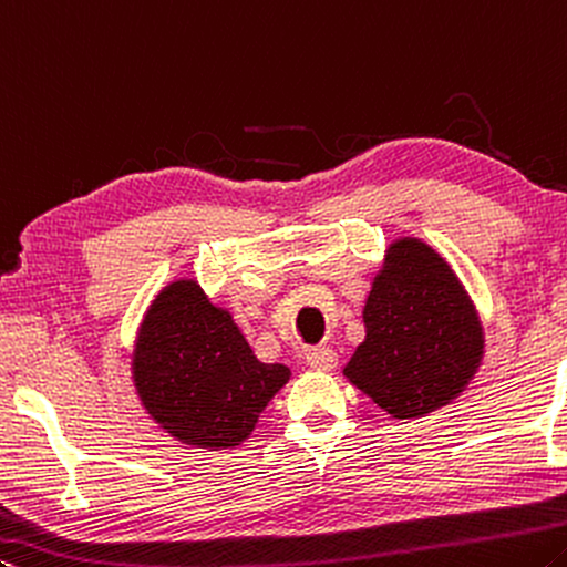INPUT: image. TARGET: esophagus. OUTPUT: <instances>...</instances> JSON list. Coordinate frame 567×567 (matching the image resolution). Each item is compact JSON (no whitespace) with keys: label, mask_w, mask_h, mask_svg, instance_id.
I'll return each mask as SVG.
<instances>
[{"label":"esophagus","mask_w":567,"mask_h":567,"mask_svg":"<svg viewBox=\"0 0 567 567\" xmlns=\"http://www.w3.org/2000/svg\"><path fill=\"white\" fill-rule=\"evenodd\" d=\"M337 351L329 349V347H313L306 351V364H309L311 369H319V371H331L333 367H337Z\"/></svg>","instance_id":"1"}]
</instances>
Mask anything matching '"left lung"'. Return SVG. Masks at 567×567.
<instances>
[{"instance_id":"left-lung-1","label":"left lung","mask_w":567,"mask_h":567,"mask_svg":"<svg viewBox=\"0 0 567 567\" xmlns=\"http://www.w3.org/2000/svg\"><path fill=\"white\" fill-rule=\"evenodd\" d=\"M367 339L344 369L396 420L450 404L482 359V327L460 278L420 238H399L371 284Z\"/></svg>"}]
</instances>
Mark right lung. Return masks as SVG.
<instances>
[{"label": "right lung", "mask_w": 567, "mask_h": 567, "mask_svg": "<svg viewBox=\"0 0 567 567\" xmlns=\"http://www.w3.org/2000/svg\"><path fill=\"white\" fill-rule=\"evenodd\" d=\"M289 367L264 364L226 309L190 278L157 293L137 333L133 379L147 414L206 450L246 442Z\"/></svg>", "instance_id": "right-lung-1"}]
</instances>
